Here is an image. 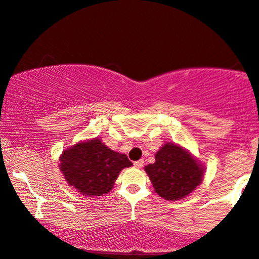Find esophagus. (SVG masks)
Masks as SVG:
<instances>
[{"label":"esophagus","instance_id":"34e87169","mask_svg":"<svg viewBox=\"0 0 259 259\" xmlns=\"http://www.w3.org/2000/svg\"><path fill=\"white\" fill-rule=\"evenodd\" d=\"M134 166L137 168H141L143 166V160H137V161L134 162Z\"/></svg>","mask_w":259,"mask_h":259}]
</instances>
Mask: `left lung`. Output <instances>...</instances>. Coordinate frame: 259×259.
Segmentation results:
<instances>
[{
  "mask_svg": "<svg viewBox=\"0 0 259 259\" xmlns=\"http://www.w3.org/2000/svg\"><path fill=\"white\" fill-rule=\"evenodd\" d=\"M156 194L165 199H181L202 182L203 168L188 152L173 143H166L155 154V162L146 166Z\"/></svg>",
  "mask_w": 259,
  "mask_h": 259,
  "instance_id": "obj_1",
  "label": "left lung"
}]
</instances>
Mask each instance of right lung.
<instances>
[{"label":"right lung","mask_w":259,"mask_h":259,"mask_svg":"<svg viewBox=\"0 0 259 259\" xmlns=\"http://www.w3.org/2000/svg\"><path fill=\"white\" fill-rule=\"evenodd\" d=\"M60 160L65 181L88 196L107 194L119 172L133 165L125 154L113 152L98 139L64 150Z\"/></svg>","instance_id":"right-lung-1"}]
</instances>
